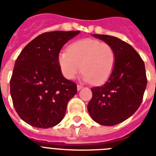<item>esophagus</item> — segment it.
<instances>
[{
	"mask_svg": "<svg viewBox=\"0 0 156 156\" xmlns=\"http://www.w3.org/2000/svg\"><path fill=\"white\" fill-rule=\"evenodd\" d=\"M82 88H83V86H81V85L77 86V89H78V90H80Z\"/></svg>",
	"mask_w": 156,
	"mask_h": 156,
	"instance_id": "obj_1",
	"label": "esophagus"
}]
</instances>
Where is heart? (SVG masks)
Instances as JSON below:
<instances>
[{
	"label": "heart",
	"instance_id": "heart-1",
	"mask_svg": "<svg viewBox=\"0 0 156 156\" xmlns=\"http://www.w3.org/2000/svg\"><path fill=\"white\" fill-rule=\"evenodd\" d=\"M115 63L113 48L93 39L78 40L69 46L68 51H61L58 55L59 66L67 79H73L83 69V80L96 85L108 79Z\"/></svg>",
	"mask_w": 156,
	"mask_h": 156
}]
</instances>
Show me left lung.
I'll list each match as a JSON object with an SVG mask.
<instances>
[{
    "mask_svg": "<svg viewBox=\"0 0 156 156\" xmlns=\"http://www.w3.org/2000/svg\"><path fill=\"white\" fill-rule=\"evenodd\" d=\"M113 48L116 63L106 83L91 88L87 105L91 118L103 126H112L126 121L143 101L147 79L144 61L131 45L118 38L93 35Z\"/></svg>",
    "mask_w": 156,
    "mask_h": 156,
    "instance_id": "8db88e82",
    "label": "left lung"
}]
</instances>
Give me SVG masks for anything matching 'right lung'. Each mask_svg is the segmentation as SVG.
<instances>
[{
	"instance_id": "add662e5",
	"label": "right lung",
	"mask_w": 156,
	"mask_h": 156,
	"mask_svg": "<svg viewBox=\"0 0 156 156\" xmlns=\"http://www.w3.org/2000/svg\"><path fill=\"white\" fill-rule=\"evenodd\" d=\"M79 30L43 33L19 54L10 79V95L17 113L34 127L47 129L63 119L77 85L64 78L58 64L61 48Z\"/></svg>"
}]
</instances>
